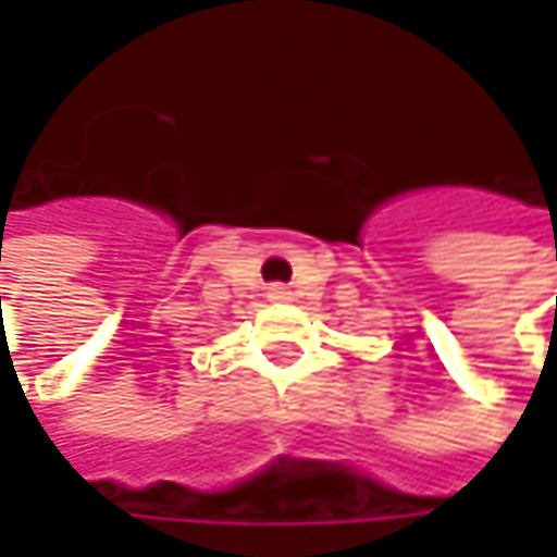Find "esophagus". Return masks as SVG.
<instances>
[{"mask_svg":"<svg viewBox=\"0 0 557 557\" xmlns=\"http://www.w3.org/2000/svg\"><path fill=\"white\" fill-rule=\"evenodd\" d=\"M269 300L285 304V300H290V290L285 288V285H272V288H269Z\"/></svg>","mask_w":557,"mask_h":557,"instance_id":"34e87169","label":"esophagus"}]
</instances>
